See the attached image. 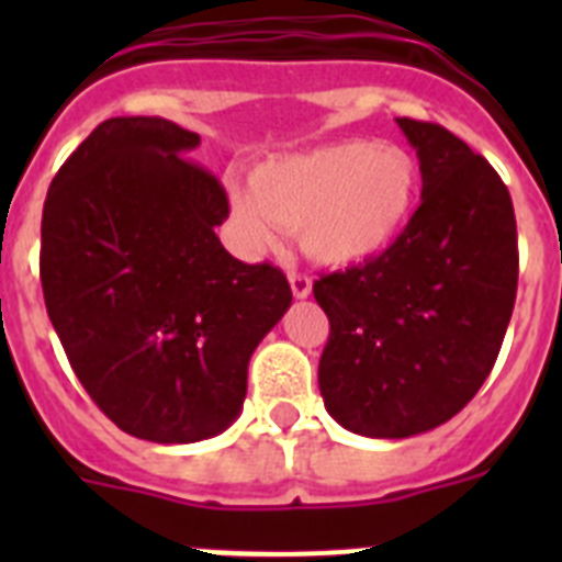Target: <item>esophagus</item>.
<instances>
[{"instance_id":"1","label":"esophagus","mask_w":562,"mask_h":562,"mask_svg":"<svg viewBox=\"0 0 562 562\" xmlns=\"http://www.w3.org/2000/svg\"><path fill=\"white\" fill-rule=\"evenodd\" d=\"M290 286L295 297H310L312 295V278L306 272H290Z\"/></svg>"}]
</instances>
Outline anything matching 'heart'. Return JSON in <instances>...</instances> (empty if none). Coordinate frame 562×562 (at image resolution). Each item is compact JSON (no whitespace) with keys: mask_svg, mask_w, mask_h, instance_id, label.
Wrapping results in <instances>:
<instances>
[{"mask_svg":"<svg viewBox=\"0 0 562 562\" xmlns=\"http://www.w3.org/2000/svg\"><path fill=\"white\" fill-rule=\"evenodd\" d=\"M419 191L411 151L374 140H342L265 162L252 191L231 193L238 236L250 250L295 231L304 252L326 267L369 261L405 231Z\"/></svg>","mask_w":562,"mask_h":562,"instance_id":"obj_1","label":"heart"}]
</instances>
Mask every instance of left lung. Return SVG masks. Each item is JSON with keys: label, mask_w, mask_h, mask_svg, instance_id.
I'll use <instances>...</instances> for the list:
<instances>
[{"label": "left lung", "mask_w": 562, "mask_h": 562, "mask_svg": "<svg viewBox=\"0 0 562 562\" xmlns=\"http://www.w3.org/2000/svg\"><path fill=\"white\" fill-rule=\"evenodd\" d=\"M396 123L419 157L422 205L389 250L312 286L329 317L326 411L371 439L453 419L493 371L518 292V227L495 168L439 123Z\"/></svg>", "instance_id": "obj_1"}]
</instances>
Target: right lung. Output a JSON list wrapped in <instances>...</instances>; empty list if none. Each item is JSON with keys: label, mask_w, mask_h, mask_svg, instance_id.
<instances>
[{"label": "right lung", "mask_w": 562, "mask_h": 562, "mask_svg": "<svg viewBox=\"0 0 562 562\" xmlns=\"http://www.w3.org/2000/svg\"><path fill=\"white\" fill-rule=\"evenodd\" d=\"M200 134L112 117L69 154L42 213V290L67 360L126 434L188 445L241 411L247 362L292 304L286 276L245 265L213 227L222 182Z\"/></svg>", "instance_id": "obj_1"}]
</instances>
